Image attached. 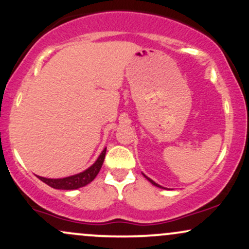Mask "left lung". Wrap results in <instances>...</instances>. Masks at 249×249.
<instances>
[{
	"mask_svg": "<svg viewBox=\"0 0 249 249\" xmlns=\"http://www.w3.org/2000/svg\"><path fill=\"white\" fill-rule=\"evenodd\" d=\"M142 176H144V177H145V178H146V179L148 180V181H150V182H151V184H152V185H154V186H157V187H159V188H164V190H166V188H165V187H162V186H160V185H158V184H157V182H154L152 179H150V178H148V177H146V176H145V174H144V173H142Z\"/></svg>",
	"mask_w": 249,
	"mask_h": 249,
	"instance_id": "obj_1",
	"label": "left lung"
}]
</instances>
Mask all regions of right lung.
<instances>
[{"instance_id":"obj_1","label":"right lung","mask_w":249,"mask_h":249,"mask_svg":"<svg viewBox=\"0 0 249 249\" xmlns=\"http://www.w3.org/2000/svg\"><path fill=\"white\" fill-rule=\"evenodd\" d=\"M105 153H107V147L102 151V153L99 154L97 160L93 162L90 167L78 174H73V176L65 177V178L59 179L44 178V177L39 176H37V178L42 180V181L45 182L47 185H49L50 187L56 188V190H77V188L90 184V182L96 178L97 174L101 171L103 162H104Z\"/></svg>"}]
</instances>
